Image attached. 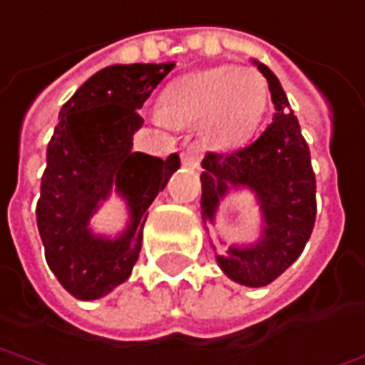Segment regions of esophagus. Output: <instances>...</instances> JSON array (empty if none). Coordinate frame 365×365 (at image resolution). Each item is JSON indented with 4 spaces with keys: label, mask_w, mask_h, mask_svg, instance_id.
Wrapping results in <instances>:
<instances>
[{
    "label": "esophagus",
    "mask_w": 365,
    "mask_h": 365,
    "mask_svg": "<svg viewBox=\"0 0 365 365\" xmlns=\"http://www.w3.org/2000/svg\"><path fill=\"white\" fill-rule=\"evenodd\" d=\"M200 156H202V148H200L199 144H188L187 148H185V153H182V165L192 166V168H195V166H199Z\"/></svg>",
    "instance_id": "esophagus-1"
}]
</instances>
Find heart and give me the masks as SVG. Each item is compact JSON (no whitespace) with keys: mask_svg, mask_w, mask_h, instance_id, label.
I'll use <instances>...</instances> for the list:
<instances>
[{"mask_svg":"<svg viewBox=\"0 0 365 365\" xmlns=\"http://www.w3.org/2000/svg\"><path fill=\"white\" fill-rule=\"evenodd\" d=\"M269 104L265 76L253 68L215 66L173 80L154 120L170 126H199L205 143L231 150L255 134Z\"/></svg>","mask_w":365,"mask_h":365,"instance_id":"heart-1","label":"heart"}]
</instances>
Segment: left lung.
Listing matches in <instances>:
<instances>
[{"mask_svg": "<svg viewBox=\"0 0 365 365\" xmlns=\"http://www.w3.org/2000/svg\"><path fill=\"white\" fill-rule=\"evenodd\" d=\"M267 78L275 104L273 122L245 148L209 153L202 158V221H215L221 199L231 188H249L259 202L263 233L255 245H231L217 263L229 279L263 287L302 255L315 225V175L309 146L277 76L253 60Z\"/></svg>", "mask_w": 365, "mask_h": 365, "instance_id": "8db88e82", "label": "left lung"}]
</instances>
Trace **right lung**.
I'll return each instance as SVG.
<instances>
[{
    "label": "right lung",
    "mask_w": 365,
    "mask_h": 365,
    "mask_svg": "<svg viewBox=\"0 0 365 365\" xmlns=\"http://www.w3.org/2000/svg\"><path fill=\"white\" fill-rule=\"evenodd\" d=\"M175 63H116L100 70L60 110L48 144L36 219L46 261L76 299H100L130 277L143 247V227L156 195L178 170L166 160L134 153L146 98ZM127 200L131 219L114 240L96 235L89 219L111 188Z\"/></svg>",
    "instance_id": "1"
}]
</instances>
